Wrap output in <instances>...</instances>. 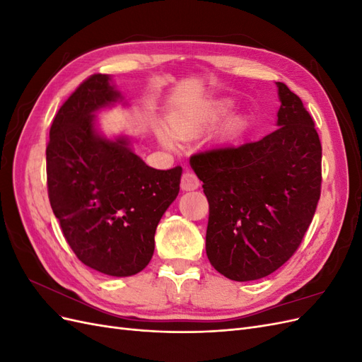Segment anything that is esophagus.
Returning a JSON list of instances; mask_svg holds the SVG:
<instances>
[{"instance_id":"obj_1","label":"esophagus","mask_w":362,"mask_h":362,"mask_svg":"<svg viewBox=\"0 0 362 362\" xmlns=\"http://www.w3.org/2000/svg\"><path fill=\"white\" fill-rule=\"evenodd\" d=\"M182 190H196L199 187V178L192 170H185L181 177Z\"/></svg>"}]
</instances>
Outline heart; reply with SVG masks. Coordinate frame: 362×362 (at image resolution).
<instances>
[{"label":"heart","mask_w":362,"mask_h":362,"mask_svg":"<svg viewBox=\"0 0 362 362\" xmlns=\"http://www.w3.org/2000/svg\"><path fill=\"white\" fill-rule=\"evenodd\" d=\"M221 108H206V110H185V112H177L172 113L169 117V125L172 133L180 137V139H187L193 134L198 133V131L210 120L214 117ZM170 131L164 127L157 128V134L160 140L166 146H173V136Z\"/></svg>","instance_id":"obj_1"}]
</instances>
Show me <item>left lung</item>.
Wrapping results in <instances>:
<instances>
[{"instance_id": "8db88e82", "label": "left lung", "mask_w": 362, "mask_h": 362, "mask_svg": "<svg viewBox=\"0 0 362 362\" xmlns=\"http://www.w3.org/2000/svg\"><path fill=\"white\" fill-rule=\"evenodd\" d=\"M278 84V128L258 141L190 157L208 199L211 266L233 281L278 270L299 249L322 192V144L314 120L287 84Z\"/></svg>"}]
</instances>
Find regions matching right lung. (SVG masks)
Segmentation results:
<instances>
[{
	"label": "right lung",
	"mask_w": 362,
	"mask_h": 362,
	"mask_svg": "<svg viewBox=\"0 0 362 362\" xmlns=\"http://www.w3.org/2000/svg\"><path fill=\"white\" fill-rule=\"evenodd\" d=\"M110 76L93 74L54 116L47 145L48 198L81 262L110 276L144 270L161 216L180 192L181 166L152 169L128 140L96 133L93 113L120 100Z\"/></svg>",
	"instance_id": "1"
}]
</instances>
